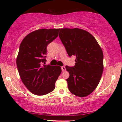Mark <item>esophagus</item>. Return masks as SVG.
<instances>
[{
	"instance_id": "34e87169",
	"label": "esophagus",
	"mask_w": 122,
	"mask_h": 122,
	"mask_svg": "<svg viewBox=\"0 0 122 122\" xmlns=\"http://www.w3.org/2000/svg\"><path fill=\"white\" fill-rule=\"evenodd\" d=\"M61 69H62V72H64V71H66V68L64 66H61Z\"/></svg>"
}]
</instances>
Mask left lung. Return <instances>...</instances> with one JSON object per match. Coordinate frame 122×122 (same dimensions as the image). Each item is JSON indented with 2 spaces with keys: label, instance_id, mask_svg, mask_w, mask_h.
I'll return each mask as SVG.
<instances>
[{
  "label": "left lung",
  "instance_id": "8db88e82",
  "mask_svg": "<svg viewBox=\"0 0 122 122\" xmlns=\"http://www.w3.org/2000/svg\"><path fill=\"white\" fill-rule=\"evenodd\" d=\"M59 37L69 57L75 56V65L66 66L69 73L66 79L69 91L85 97L96 89L103 71V53L95 37L82 29H60Z\"/></svg>",
  "mask_w": 122,
  "mask_h": 122
}]
</instances>
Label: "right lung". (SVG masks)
Segmentation results:
<instances>
[{"label":"right lung","instance_id":"right-lung-1","mask_svg":"<svg viewBox=\"0 0 122 122\" xmlns=\"http://www.w3.org/2000/svg\"><path fill=\"white\" fill-rule=\"evenodd\" d=\"M60 29H42L25 37L19 46L16 65L22 81L33 94L46 95L55 88L61 73L59 66L45 65L47 46L58 37Z\"/></svg>","mask_w":122,"mask_h":122}]
</instances>
